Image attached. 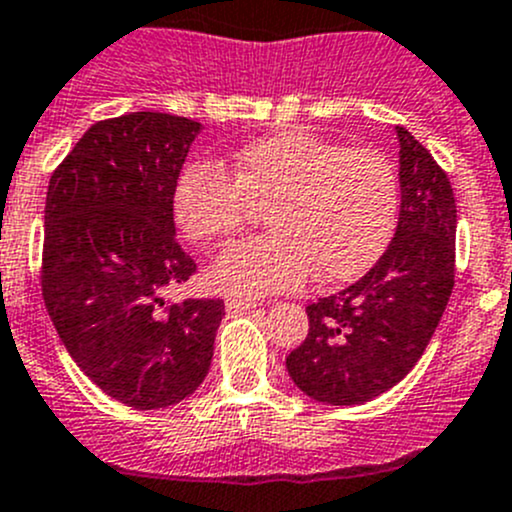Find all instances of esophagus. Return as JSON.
Listing matches in <instances>:
<instances>
[{
    "instance_id": "34e87169",
    "label": "esophagus",
    "mask_w": 512,
    "mask_h": 512,
    "mask_svg": "<svg viewBox=\"0 0 512 512\" xmlns=\"http://www.w3.org/2000/svg\"><path fill=\"white\" fill-rule=\"evenodd\" d=\"M261 306L258 298H246V296H226V308L229 311H249V308Z\"/></svg>"
}]
</instances>
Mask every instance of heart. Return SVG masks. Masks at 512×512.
I'll use <instances>...</instances> for the list:
<instances>
[{"label":"heart","instance_id":"b5f03b06","mask_svg":"<svg viewBox=\"0 0 512 512\" xmlns=\"http://www.w3.org/2000/svg\"><path fill=\"white\" fill-rule=\"evenodd\" d=\"M268 234L224 251L211 283L236 296L291 291L308 273L351 281L386 251L401 209L396 164L371 146H343L308 129L251 141L234 156V176L191 164L176 179L171 209L196 244H221L266 206Z\"/></svg>","mask_w":512,"mask_h":512}]
</instances>
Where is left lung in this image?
<instances>
[{"mask_svg": "<svg viewBox=\"0 0 512 512\" xmlns=\"http://www.w3.org/2000/svg\"><path fill=\"white\" fill-rule=\"evenodd\" d=\"M401 141V214L376 266L306 306L308 336L286 358L306 396L361 406L408 376L438 328L455 278V196L411 131Z\"/></svg>", "mask_w": 512, "mask_h": 512, "instance_id": "left-lung-1", "label": "left lung"}]
</instances>
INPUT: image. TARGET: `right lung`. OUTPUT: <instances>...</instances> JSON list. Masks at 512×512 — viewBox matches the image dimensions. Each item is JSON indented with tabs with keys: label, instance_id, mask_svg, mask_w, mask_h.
Instances as JSON below:
<instances>
[{
	"label": "right lung",
	"instance_id": "1",
	"mask_svg": "<svg viewBox=\"0 0 512 512\" xmlns=\"http://www.w3.org/2000/svg\"><path fill=\"white\" fill-rule=\"evenodd\" d=\"M199 131L159 111L96 121L49 179L44 303L74 363L136 411L201 386L224 318L221 298L164 301L196 273L171 196Z\"/></svg>",
	"mask_w": 512,
	"mask_h": 512
}]
</instances>
